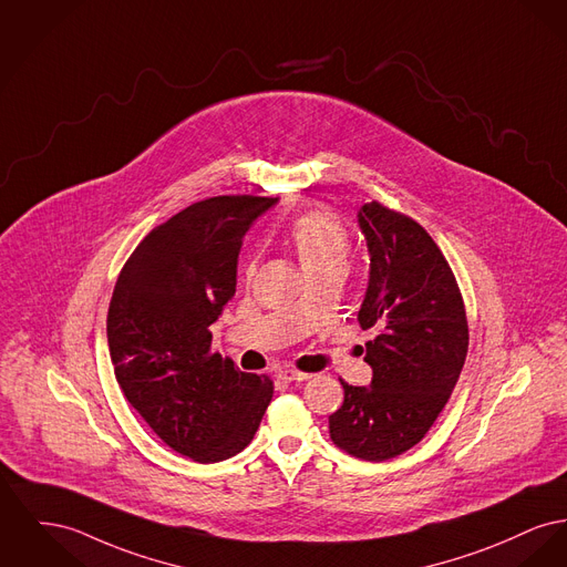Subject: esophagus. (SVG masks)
Masks as SVG:
<instances>
[{
    "label": "esophagus",
    "mask_w": 567,
    "mask_h": 567,
    "mask_svg": "<svg viewBox=\"0 0 567 567\" xmlns=\"http://www.w3.org/2000/svg\"><path fill=\"white\" fill-rule=\"evenodd\" d=\"M276 379L282 381V383H293V381H306L310 379L308 372H300V370H293V368H280L276 372Z\"/></svg>",
    "instance_id": "1"
}]
</instances>
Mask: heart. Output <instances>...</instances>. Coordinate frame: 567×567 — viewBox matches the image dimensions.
<instances>
[{"label": "heart", "mask_w": 567, "mask_h": 567, "mask_svg": "<svg viewBox=\"0 0 567 567\" xmlns=\"http://www.w3.org/2000/svg\"><path fill=\"white\" fill-rule=\"evenodd\" d=\"M287 237L303 274L347 266L349 235L326 212L312 209L301 214L291 223Z\"/></svg>", "instance_id": "obj_1"}]
</instances>
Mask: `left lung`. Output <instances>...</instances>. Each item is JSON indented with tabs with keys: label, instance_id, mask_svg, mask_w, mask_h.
I'll return each instance as SVG.
<instances>
[{
	"label": "left lung",
	"instance_id": "obj_1",
	"mask_svg": "<svg viewBox=\"0 0 567 567\" xmlns=\"http://www.w3.org/2000/svg\"><path fill=\"white\" fill-rule=\"evenodd\" d=\"M370 255L367 298L358 312L372 381H344L330 436L347 454L381 463L411 450L434 420L465 367V301L443 252L413 218L377 200L358 212Z\"/></svg>",
	"mask_w": 567,
	"mask_h": 567
}]
</instances>
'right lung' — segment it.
I'll return each mask as SVG.
<instances>
[{
	"label": "right lung",
	"instance_id": "1",
	"mask_svg": "<svg viewBox=\"0 0 567 567\" xmlns=\"http://www.w3.org/2000/svg\"><path fill=\"white\" fill-rule=\"evenodd\" d=\"M278 199L229 195L193 203L143 237L122 267L106 315L124 396L171 450L197 463L241 452L274 383L212 353V323L235 296L244 235Z\"/></svg>",
	"mask_w": 567,
	"mask_h": 567
}]
</instances>
